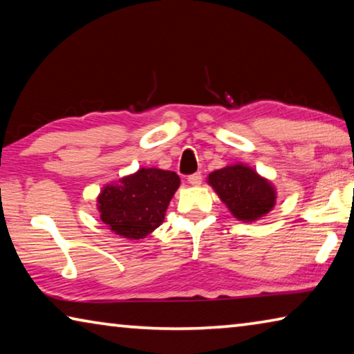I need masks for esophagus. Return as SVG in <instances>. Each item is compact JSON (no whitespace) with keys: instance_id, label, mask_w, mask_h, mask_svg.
Instances as JSON below:
<instances>
[{"instance_id":"esophagus-1","label":"esophagus","mask_w":354,"mask_h":354,"mask_svg":"<svg viewBox=\"0 0 354 354\" xmlns=\"http://www.w3.org/2000/svg\"><path fill=\"white\" fill-rule=\"evenodd\" d=\"M187 181H189V184H192V185H200L201 181H203V175H201L200 171H198V173H194V175H190V176L187 178Z\"/></svg>"}]
</instances>
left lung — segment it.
Instances as JSON below:
<instances>
[{"mask_svg":"<svg viewBox=\"0 0 354 354\" xmlns=\"http://www.w3.org/2000/svg\"><path fill=\"white\" fill-rule=\"evenodd\" d=\"M207 183L232 215L243 221L263 217L272 211L277 201V192L272 184L242 164L212 171Z\"/></svg>","mask_w":354,"mask_h":354,"instance_id":"8db88e82","label":"left lung"}]
</instances>
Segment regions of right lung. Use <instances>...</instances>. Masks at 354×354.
Segmentation results:
<instances>
[{
	"label": "right lung",
	"instance_id": "add662e5",
	"mask_svg": "<svg viewBox=\"0 0 354 354\" xmlns=\"http://www.w3.org/2000/svg\"><path fill=\"white\" fill-rule=\"evenodd\" d=\"M175 171L140 169L106 185L98 196L101 220L118 236L143 239L162 225L167 206L179 187Z\"/></svg>",
	"mask_w": 354,
	"mask_h": 354
}]
</instances>
